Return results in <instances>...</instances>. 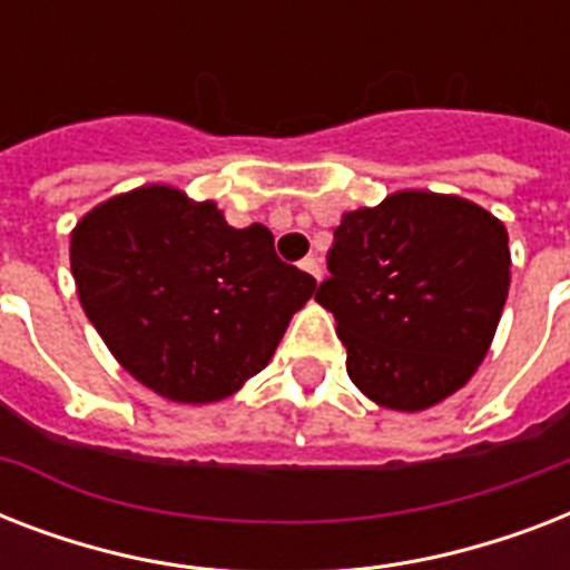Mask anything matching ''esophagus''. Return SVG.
<instances>
[{
    "label": "esophagus",
    "instance_id": "esophagus-1",
    "mask_svg": "<svg viewBox=\"0 0 570 570\" xmlns=\"http://www.w3.org/2000/svg\"><path fill=\"white\" fill-rule=\"evenodd\" d=\"M298 266H302L304 272H307V275L316 277V281H320V277H322V263L316 257H304L302 263H298Z\"/></svg>",
    "mask_w": 570,
    "mask_h": 570
}]
</instances>
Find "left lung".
<instances>
[{"mask_svg":"<svg viewBox=\"0 0 570 570\" xmlns=\"http://www.w3.org/2000/svg\"><path fill=\"white\" fill-rule=\"evenodd\" d=\"M503 222L455 195L396 191L343 215L316 302L334 313L348 379L393 411L464 387L509 295Z\"/></svg>","mask_w":570,"mask_h":570,"instance_id":"8db88e82","label":"left lung"}]
</instances>
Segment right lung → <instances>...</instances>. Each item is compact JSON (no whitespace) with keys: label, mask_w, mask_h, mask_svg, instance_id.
<instances>
[{"label":"right lung","mask_w":570,"mask_h":570,"mask_svg":"<svg viewBox=\"0 0 570 570\" xmlns=\"http://www.w3.org/2000/svg\"><path fill=\"white\" fill-rule=\"evenodd\" d=\"M85 316L118 364L171 402H218L272 361L316 293L263 224L236 230L213 200L141 186L94 206L70 233Z\"/></svg>","instance_id":"add662e5"}]
</instances>
